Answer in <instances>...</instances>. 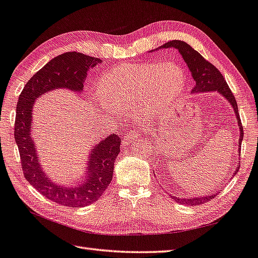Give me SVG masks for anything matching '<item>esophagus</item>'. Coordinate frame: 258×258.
Segmentation results:
<instances>
[{"label":"esophagus","instance_id":"34e87169","mask_svg":"<svg viewBox=\"0 0 258 258\" xmlns=\"http://www.w3.org/2000/svg\"><path fill=\"white\" fill-rule=\"evenodd\" d=\"M140 137V134L139 133H136V132H128L127 134H125V136H124V139H123V141H122V145L123 146H127V145H130V144L132 143V142H134V141H136L137 139H139Z\"/></svg>","mask_w":258,"mask_h":258}]
</instances>
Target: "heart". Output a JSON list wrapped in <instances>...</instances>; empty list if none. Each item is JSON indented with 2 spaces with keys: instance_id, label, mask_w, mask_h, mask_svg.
I'll return each mask as SVG.
<instances>
[{
  "instance_id": "b5f03b06",
  "label": "heart",
  "mask_w": 258,
  "mask_h": 258,
  "mask_svg": "<svg viewBox=\"0 0 258 258\" xmlns=\"http://www.w3.org/2000/svg\"><path fill=\"white\" fill-rule=\"evenodd\" d=\"M184 80L183 71L170 62L123 63L101 78L98 92L102 103L112 111L139 109L147 114L178 97Z\"/></svg>"
}]
</instances>
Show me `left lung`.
<instances>
[{"mask_svg":"<svg viewBox=\"0 0 258 258\" xmlns=\"http://www.w3.org/2000/svg\"><path fill=\"white\" fill-rule=\"evenodd\" d=\"M164 48H176V49L181 53L184 62L187 63L188 68L194 80L196 81V86L192 89L191 93H203V92H211L215 91L222 95L223 98L227 100V102L232 105L233 110H234L236 122L239 128V139H238V154L241 152V145L243 141V126L241 123V118H239L238 109L236 100L233 95L231 89L227 86L226 81L224 80L223 76L221 75L220 71L214 67L212 63L206 60L199 52L195 50L192 47L184 43L182 40H170L165 45L158 47V49H164ZM153 51V50H152ZM239 164V163H238ZM237 164L235 171L233 175H236V172L239 169V165ZM217 194H211L208 196H201V197H190V198H179L176 196H170L173 200L178 203L185 206H199L207 201L212 200L214 197H217Z\"/></svg>","mask_w":258,"mask_h":258,"instance_id":"1","label":"left lung"}]
</instances>
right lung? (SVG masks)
I'll return each instance as SVG.
<instances>
[{
    "instance_id": "obj_1",
    "label": "right lung",
    "mask_w": 258,
    "mask_h": 258,
    "mask_svg": "<svg viewBox=\"0 0 258 258\" xmlns=\"http://www.w3.org/2000/svg\"><path fill=\"white\" fill-rule=\"evenodd\" d=\"M101 62L99 58L77 51L55 57L28 80L16 105L14 137L24 176L38 192L60 206L81 208L99 199L112 180L121 139L116 134H111L92 147L82 181L70 185L58 184L48 178L39 163L41 156L37 154L32 137L33 106L39 97L52 90L68 89L81 92L89 69Z\"/></svg>"
}]
</instances>
